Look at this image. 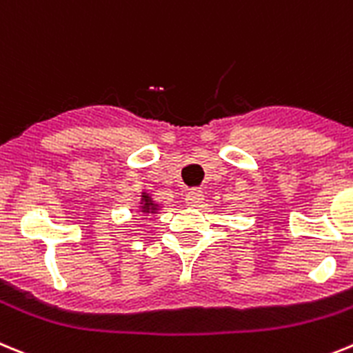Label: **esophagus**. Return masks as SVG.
Instances as JSON below:
<instances>
[{"label": "esophagus", "mask_w": 353, "mask_h": 353, "mask_svg": "<svg viewBox=\"0 0 353 353\" xmlns=\"http://www.w3.org/2000/svg\"><path fill=\"white\" fill-rule=\"evenodd\" d=\"M186 204L190 205V208H199L200 204H202V200H204V192L200 188H193L190 190L188 193H186Z\"/></svg>", "instance_id": "34e87169"}]
</instances>
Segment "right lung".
<instances>
[{
	"instance_id": "1",
	"label": "right lung",
	"mask_w": 353,
	"mask_h": 353,
	"mask_svg": "<svg viewBox=\"0 0 353 353\" xmlns=\"http://www.w3.org/2000/svg\"><path fill=\"white\" fill-rule=\"evenodd\" d=\"M139 209H141V212H144V214H154V212L158 211V208H160V204H157L153 199H151V195L145 192L141 193V202H139Z\"/></svg>"
}]
</instances>
